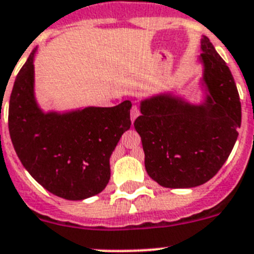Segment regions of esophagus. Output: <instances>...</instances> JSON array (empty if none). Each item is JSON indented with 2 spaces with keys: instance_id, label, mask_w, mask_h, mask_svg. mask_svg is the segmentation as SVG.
<instances>
[{
  "instance_id": "obj_1",
  "label": "esophagus",
  "mask_w": 254,
  "mask_h": 254,
  "mask_svg": "<svg viewBox=\"0 0 254 254\" xmlns=\"http://www.w3.org/2000/svg\"><path fill=\"white\" fill-rule=\"evenodd\" d=\"M138 114H140L138 106L137 105H132V108H131V121H132V122H133V121L137 118Z\"/></svg>"
}]
</instances>
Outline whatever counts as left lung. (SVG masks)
<instances>
[{
  "mask_svg": "<svg viewBox=\"0 0 254 254\" xmlns=\"http://www.w3.org/2000/svg\"><path fill=\"white\" fill-rule=\"evenodd\" d=\"M201 50L207 103L194 106L168 96L151 97L142 101L141 116L133 123L146 172L164 188H195L209 181L239 135L242 105L233 74L207 37Z\"/></svg>",
  "mask_w": 254,
  "mask_h": 254,
  "instance_id": "left-lung-1",
  "label": "left lung"
}]
</instances>
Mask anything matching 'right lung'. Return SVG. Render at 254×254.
<instances>
[{"mask_svg":"<svg viewBox=\"0 0 254 254\" xmlns=\"http://www.w3.org/2000/svg\"><path fill=\"white\" fill-rule=\"evenodd\" d=\"M33 54L19 71L8 105V131L21 164L56 196L82 200L105 189L110 155L131 127V101L112 108L43 114L33 95Z\"/></svg>","mask_w":254,"mask_h":254,"instance_id":"add662e5","label":"right lung"}]
</instances>
